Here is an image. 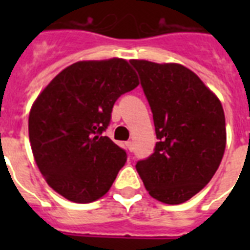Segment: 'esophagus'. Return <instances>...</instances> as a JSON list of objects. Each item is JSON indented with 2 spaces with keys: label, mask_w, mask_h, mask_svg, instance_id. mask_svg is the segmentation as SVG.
I'll return each instance as SVG.
<instances>
[{
  "label": "esophagus",
  "mask_w": 250,
  "mask_h": 250,
  "mask_svg": "<svg viewBox=\"0 0 250 250\" xmlns=\"http://www.w3.org/2000/svg\"><path fill=\"white\" fill-rule=\"evenodd\" d=\"M125 146H127V149H128L129 152H132V150H133V143H132V141H127V143H125Z\"/></svg>",
  "instance_id": "1"
}]
</instances>
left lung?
<instances>
[{"label":"left lung","mask_w":250,"mask_h":250,"mask_svg":"<svg viewBox=\"0 0 250 250\" xmlns=\"http://www.w3.org/2000/svg\"><path fill=\"white\" fill-rule=\"evenodd\" d=\"M152 109L154 153L136 170L158 201L178 205L198 193L218 170L227 143L219 98L193 71L179 63L129 61Z\"/></svg>","instance_id":"1"}]
</instances>
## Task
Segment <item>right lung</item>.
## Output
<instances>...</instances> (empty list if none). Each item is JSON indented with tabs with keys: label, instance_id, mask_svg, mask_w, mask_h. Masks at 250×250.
Listing matches in <instances>:
<instances>
[{
	"label": "right lung",
	"instance_id": "right-lung-1",
	"mask_svg": "<svg viewBox=\"0 0 250 250\" xmlns=\"http://www.w3.org/2000/svg\"><path fill=\"white\" fill-rule=\"evenodd\" d=\"M139 79L122 58L79 61L41 90L28 118L29 143L50 188L78 204L109 192L127 154L102 132L121 94Z\"/></svg>",
	"mask_w": 250,
	"mask_h": 250
}]
</instances>
